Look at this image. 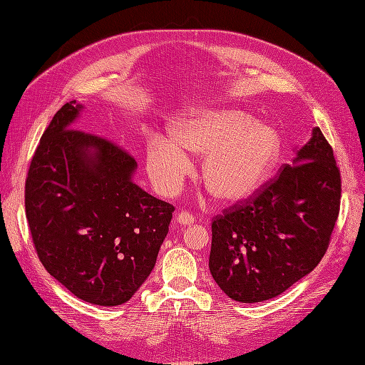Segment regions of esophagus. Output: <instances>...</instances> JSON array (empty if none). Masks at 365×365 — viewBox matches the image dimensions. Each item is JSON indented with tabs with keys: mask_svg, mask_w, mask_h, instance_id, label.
<instances>
[{
	"mask_svg": "<svg viewBox=\"0 0 365 365\" xmlns=\"http://www.w3.org/2000/svg\"><path fill=\"white\" fill-rule=\"evenodd\" d=\"M176 220H178V223L186 226V225L194 223V216L190 215V213H187V212H180V213L176 216Z\"/></svg>",
	"mask_w": 365,
	"mask_h": 365,
	"instance_id": "34e87169",
	"label": "esophagus"
}]
</instances>
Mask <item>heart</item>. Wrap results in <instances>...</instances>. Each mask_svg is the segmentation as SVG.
<instances>
[{
  "label": "heart",
  "mask_w": 365,
  "mask_h": 365,
  "mask_svg": "<svg viewBox=\"0 0 365 365\" xmlns=\"http://www.w3.org/2000/svg\"><path fill=\"white\" fill-rule=\"evenodd\" d=\"M171 139L158 136L146 149V170L158 192L171 197L182 187L192 160L205 155L201 180L216 200L240 202L269 179L281 152L278 131L235 108L190 110L173 123Z\"/></svg>",
  "instance_id": "1"
}]
</instances>
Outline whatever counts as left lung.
Wrapping results in <instances>:
<instances>
[{"label": "left lung", "mask_w": 365, "mask_h": 365, "mask_svg": "<svg viewBox=\"0 0 365 365\" xmlns=\"http://www.w3.org/2000/svg\"><path fill=\"white\" fill-rule=\"evenodd\" d=\"M340 171L318 127L271 183L216 216L208 267L232 300L279 296L324 257L340 208Z\"/></svg>", "instance_id": "obj_1"}]
</instances>
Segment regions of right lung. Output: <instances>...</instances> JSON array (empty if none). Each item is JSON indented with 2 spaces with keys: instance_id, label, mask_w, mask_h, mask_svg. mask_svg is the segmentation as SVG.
I'll use <instances>...</instances> for the list:
<instances>
[{
  "instance_id": "right-lung-1",
  "label": "right lung",
  "mask_w": 365,
  "mask_h": 365,
  "mask_svg": "<svg viewBox=\"0 0 365 365\" xmlns=\"http://www.w3.org/2000/svg\"><path fill=\"white\" fill-rule=\"evenodd\" d=\"M76 101L56 112L26 178L32 241L47 272L84 302L118 306L155 266L175 207L133 182L138 168L115 143L73 128Z\"/></svg>"
}]
</instances>
